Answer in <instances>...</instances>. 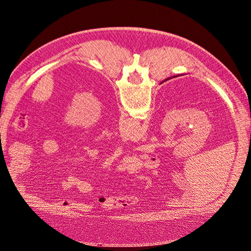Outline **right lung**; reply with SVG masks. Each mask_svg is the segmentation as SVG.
Here are the masks:
<instances>
[{"label":"right lung","instance_id":"add662e5","mask_svg":"<svg viewBox=\"0 0 251 251\" xmlns=\"http://www.w3.org/2000/svg\"><path fill=\"white\" fill-rule=\"evenodd\" d=\"M182 75H183V74H182ZM178 76H180V75H178ZM174 77H177V75H176V76H173L172 78H174ZM169 79H171V77H169V78H166L165 80H169ZM165 80H164V81H165ZM161 83H162V82H161Z\"/></svg>","mask_w":251,"mask_h":251}]
</instances>
